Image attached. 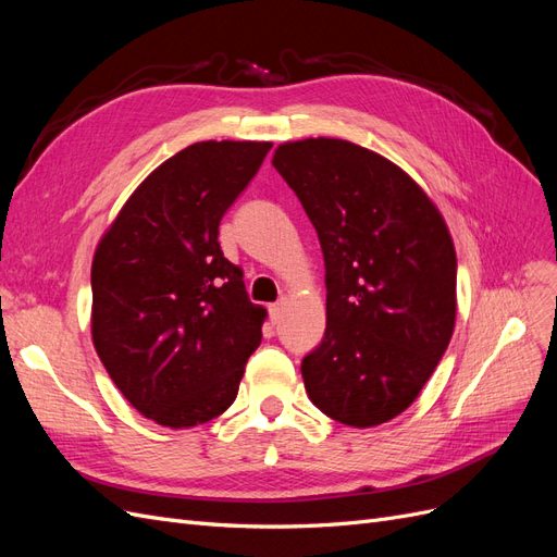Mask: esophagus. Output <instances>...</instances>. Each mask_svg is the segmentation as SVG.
<instances>
[{"label":"esophagus","instance_id":"obj_1","mask_svg":"<svg viewBox=\"0 0 557 557\" xmlns=\"http://www.w3.org/2000/svg\"><path fill=\"white\" fill-rule=\"evenodd\" d=\"M283 307H285V301L281 299V301H276V305H272L269 307V318H272V323L276 325V323H281V318H283Z\"/></svg>","mask_w":557,"mask_h":557}]
</instances>
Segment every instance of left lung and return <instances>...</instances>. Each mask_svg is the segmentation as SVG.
<instances>
[{
  "label": "left lung",
  "mask_w": 557,
  "mask_h": 557,
  "mask_svg": "<svg viewBox=\"0 0 557 557\" xmlns=\"http://www.w3.org/2000/svg\"><path fill=\"white\" fill-rule=\"evenodd\" d=\"M272 164L325 258L327 327L301 360L309 399L350 428L387 423L453 336L458 260L444 218L407 172L358 144L288 141Z\"/></svg>",
  "instance_id": "8db88e82"
}]
</instances>
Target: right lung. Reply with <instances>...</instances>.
Returning a JSON list of instances; mask_svg holds the SVG:
<instances>
[{
    "label": "right lung",
    "instance_id": "obj_1",
    "mask_svg": "<svg viewBox=\"0 0 557 557\" xmlns=\"http://www.w3.org/2000/svg\"><path fill=\"white\" fill-rule=\"evenodd\" d=\"M269 141H199L146 176L97 244L92 344L117 391L164 428L237 399L267 311L218 244V225Z\"/></svg>",
    "mask_w": 557,
    "mask_h": 557
}]
</instances>
